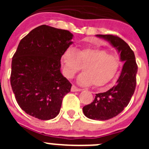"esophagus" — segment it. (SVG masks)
I'll return each mask as SVG.
<instances>
[{"mask_svg":"<svg viewBox=\"0 0 149 149\" xmlns=\"http://www.w3.org/2000/svg\"><path fill=\"white\" fill-rule=\"evenodd\" d=\"M71 90H72V92H80V91H81V89H79V88H77V87H76L74 85H72Z\"/></svg>","mask_w":149,"mask_h":149,"instance_id":"obj_1","label":"esophagus"}]
</instances>
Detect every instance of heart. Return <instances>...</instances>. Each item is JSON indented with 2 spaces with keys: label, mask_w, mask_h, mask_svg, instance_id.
Instances as JSON below:
<instances>
[{
  "label": "heart",
  "mask_w": 149,
  "mask_h": 149,
  "mask_svg": "<svg viewBox=\"0 0 149 149\" xmlns=\"http://www.w3.org/2000/svg\"><path fill=\"white\" fill-rule=\"evenodd\" d=\"M63 73L72 78L84 65V73L78 76L77 82L82 86H103L115 77L120 62L118 56L99 48L74 49L68 48L62 56Z\"/></svg>",
  "instance_id": "b5f03b06"
}]
</instances>
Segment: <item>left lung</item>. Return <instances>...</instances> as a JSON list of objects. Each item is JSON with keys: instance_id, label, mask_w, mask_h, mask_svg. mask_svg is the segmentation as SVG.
Listing matches in <instances>:
<instances>
[{"instance_id": "1", "label": "left lung", "mask_w": 149, "mask_h": 149, "mask_svg": "<svg viewBox=\"0 0 149 149\" xmlns=\"http://www.w3.org/2000/svg\"><path fill=\"white\" fill-rule=\"evenodd\" d=\"M110 42L120 55L124 63L116 84L105 93L95 94L93 102L83 107L84 114L94 120L104 121L119 115L127 106L134 95L136 84V65L135 55L127 43L113 35H96Z\"/></svg>"}]
</instances>
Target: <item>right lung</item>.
<instances>
[{
	"mask_svg": "<svg viewBox=\"0 0 149 149\" xmlns=\"http://www.w3.org/2000/svg\"><path fill=\"white\" fill-rule=\"evenodd\" d=\"M69 31L36 27L20 41L12 60V89L21 108L41 120L58 115L72 84L60 72L63 54L73 43Z\"/></svg>",
	"mask_w": 149,
	"mask_h": 149,
	"instance_id": "right-lung-1",
	"label": "right lung"
}]
</instances>
